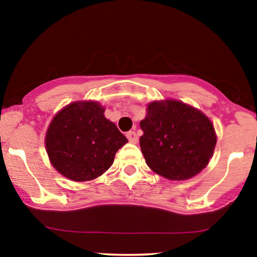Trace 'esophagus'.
I'll return each mask as SVG.
<instances>
[{
    "instance_id": "1",
    "label": "esophagus",
    "mask_w": 257,
    "mask_h": 257,
    "mask_svg": "<svg viewBox=\"0 0 257 257\" xmlns=\"http://www.w3.org/2000/svg\"><path fill=\"white\" fill-rule=\"evenodd\" d=\"M126 138H128V140L131 141V143H133V144H137L138 141H139V138H138L137 133L133 132V131L126 133Z\"/></svg>"
}]
</instances>
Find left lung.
<instances>
[{
    "label": "left lung",
    "mask_w": 257,
    "mask_h": 257,
    "mask_svg": "<svg viewBox=\"0 0 257 257\" xmlns=\"http://www.w3.org/2000/svg\"><path fill=\"white\" fill-rule=\"evenodd\" d=\"M140 126L144 132L140 147L146 164L170 180L197 175L209 163L216 145L210 119L176 100L150 104Z\"/></svg>",
    "instance_id": "8db88e82"
}]
</instances>
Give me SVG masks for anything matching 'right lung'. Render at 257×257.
<instances>
[{"label": "right lung", "mask_w": 257, "mask_h": 257, "mask_svg": "<svg viewBox=\"0 0 257 257\" xmlns=\"http://www.w3.org/2000/svg\"><path fill=\"white\" fill-rule=\"evenodd\" d=\"M125 143L116 124L105 118L104 107L94 101L64 107L53 118L46 137L53 167L73 181H88L104 174Z\"/></svg>", "instance_id": "right-lung-1"}]
</instances>
